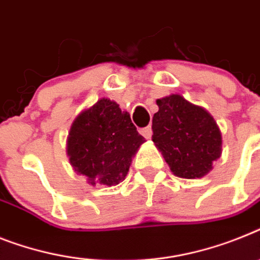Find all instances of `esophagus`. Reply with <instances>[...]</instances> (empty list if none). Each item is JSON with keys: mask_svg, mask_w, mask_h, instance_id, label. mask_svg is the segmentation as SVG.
I'll use <instances>...</instances> for the list:
<instances>
[{"mask_svg": "<svg viewBox=\"0 0 260 260\" xmlns=\"http://www.w3.org/2000/svg\"><path fill=\"white\" fill-rule=\"evenodd\" d=\"M140 134L143 135L145 139H150V137H152V126L148 125V126H145V128H141Z\"/></svg>", "mask_w": 260, "mask_h": 260, "instance_id": "34e87169", "label": "esophagus"}]
</instances>
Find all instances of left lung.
Returning a JSON list of instances; mask_svg holds the SVG:
<instances>
[{
	"mask_svg": "<svg viewBox=\"0 0 260 260\" xmlns=\"http://www.w3.org/2000/svg\"><path fill=\"white\" fill-rule=\"evenodd\" d=\"M156 103L152 140L171 171L181 178L204 177L222 153L221 131L215 120L181 95L161 98Z\"/></svg>",
	"mask_w": 260,
	"mask_h": 260,
	"instance_id": "obj_1",
	"label": "left lung"
}]
</instances>
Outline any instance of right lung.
Returning <instances> with one entry per match:
<instances>
[{"label":"right lung","mask_w":260,"mask_h":260,"mask_svg":"<svg viewBox=\"0 0 260 260\" xmlns=\"http://www.w3.org/2000/svg\"><path fill=\"white\" fill-rule=\"evenodd\" d=\"M144 141L129 113L103 98L74 120L67 156L74 171L86 176L88 184L113 186L125 178L132 157Z\"/></svg>","instance_id":"add662e5"}]
</instances>
